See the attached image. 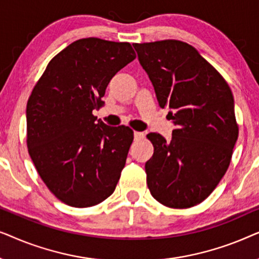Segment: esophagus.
I'll list each match as a JSON object with an SVG mask.
<instances>
[{
  "label": "esophagus",
  "instance_id": "esophagus-1",
  "mask_svg": "<svg viewBox=\"0 0 259 259\" xmlns=\"http://www.w3.org/2000/svg\"><path fill=\"white\" fill-rule=\"evenodd\" d=\"M143 137H144V133L134 131V139H140V138H143Z\"/></svg>",
  "mask_w": 259,
  "mask_h": 259
}]
</instances>
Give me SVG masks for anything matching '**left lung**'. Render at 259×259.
Wrapping results in <instances>:
<instances>
[{
    "label": "left lung",
    "instance_id": "obj_1",
    "mask_svg": "<svg viewBox=\"0 0 259 259\" xmlns=\"http://www.w3.org/2000/svg\"><path fill=\"white\" fill-rule=\"evenodd\" d=\"M159 106L168 107L176 130L171 141L147 134L153 144L145 164L155 200L187 208L210 196L228 171L238 139L233 95L228 82L186 42L162 40L134 44Z\"/></svg>",
    "mask_w": 259,
    "mask_h": 259
}]
</instances>
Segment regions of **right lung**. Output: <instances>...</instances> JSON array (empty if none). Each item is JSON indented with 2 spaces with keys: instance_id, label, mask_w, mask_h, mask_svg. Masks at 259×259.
<instances>
[{
  "instance_id": "1",
  "label": "right lung",
  "mask_w": 259,
  "mask_h": 259,
  "mask_svg": "<svg viewBox=\"0 0 259 259\" xmlns=\"http://www.w3.org/2000/svg\"><path fill=\"white\" fill-rule=\"evenodd\" d=\"M137 58L128 42L77 40L56 54L27 102V146L49 191L69 206L90 207L114 192L133 131L93 115L106 88Z\"/></svg>"
}]
</instances>
